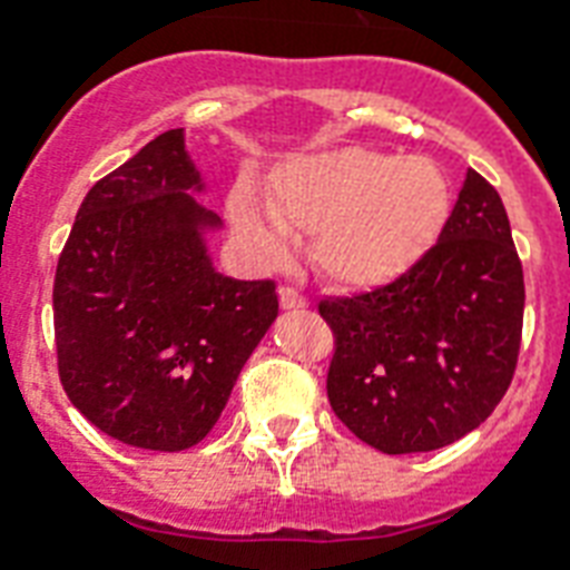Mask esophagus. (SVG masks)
I'll return each mask as SVG.
<instances>
[{
  "label": "esophagus",
  "instance_id": "34e87169",
  "mask_svg": "<svg viewBox=\"0 0 570 570\" xmlns=\"http://www.w3.org/2000/svg\"><path fill=\"white\" fill-rule=\"evenodd\" d=\"M277 295H281V307H284V311H298V307H307V298H304L298 289H293V286H281V289H277Z\"/></svg>",
  "mask_w": 570,
  "mask_h": 570
}]
</instances>
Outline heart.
Segmentation results:
<instances>
[{"label":"heart","mask_w":570,"mask_h":570,"mask_svg":"<svg viewBox=\"0 0 570 570\" xmlns=\"http://www.w3.org/2000/svg\"><path fill=\"white\" fill-rule=\"evenodd\" d=\"M446 213L450 186L438 165L373 147L289 159L268 183L266 209L248 191L230 200L233 227L259 254H277L284 236H311V266L343 289L405 275L434 245Z\"/></svg>","instance_id":"heart-1"}]
</instances>
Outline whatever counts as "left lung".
<instances>
[{
	"instance_id": "1",
	"label": "left lung",
	"mask_w": 570,
	"mask_h": 570,
	"mask_svg": "<svg viewBox=\"0 0 570 570\" xmlns=\"http://www.w3.org/2000/svg\"><path fill=\"white\" fill-rule=\"evenodd\" d=\"M334 331L328 402L387 455L441 450L512 384L523 268L497 189L468 171L438 245L373 293L320 302Z\"/></svg>"
}]
</instances>
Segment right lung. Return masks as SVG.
<instances>
[{
  "label": "right lung",
  "instance_id": "1",
  "mask_svg": "<svg viewBox=\"0 0 570 570\" xmlns=\"http://www.w3.org/2000/svg\"><path fill=\"white\" fill-rule=\"evenodd\" d=\"M186 132L168 129L85 195L52 286L58 375L100 432L180 452L222 416L277 320L272 281L215 272Z\"/></svg>",
  "mask_w": 570,
  "mask_h": 570
}]
</instances>
